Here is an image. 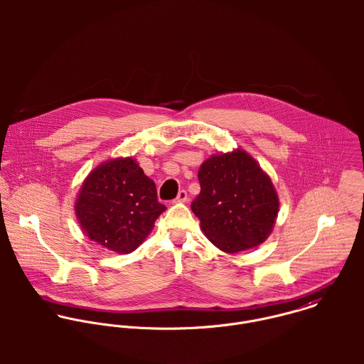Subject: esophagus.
<instances>
[{
  "label": "esophagus",
  "mask_w": 364,
  "mask_h": 364,
  "mask_svg": "<svg viewBox=\"0 0 364 364\" xmlns=\"http://www.w3.org/2000/svg\"><path fill=\"white\" fill-rule=\"evenodd\" d=\"M188 200V192L185 191V189H182V191H179V193H178V196L175 198V203H185Z\"/></svg>",
  "instance_id": "esophagus-1"
}]
</instances>
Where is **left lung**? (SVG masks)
Wrapping results in <instances>:
<instances>
[{"instance_id": "8db88e82", "label": "left lung", "mask_w": 364, "mask_h": 364, "mask_svg": "<svg viewBox=\"0 0 364 364\" xmlns=\"http://www.w3.org/2000/svg\"><path fill=\"white\" fill-rule=\"evenodd\" d=\"M200 193L191 208L217 248L235 254L262 244L279 199L269 176L245 151L210 156L199 169Z\"/></svg>"}]
</instances>
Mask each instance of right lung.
Returning <instances> with one entry per match:
<instances>
[{
	"label": "right lung",
	"mask_w": 364,
	"mask_h": 364,
	"mask_svg": "<svg viewBox=\"0 0 364 364\" xmlns=\"http://www.w3.org/2000/svg\"><path fill=\"white\" fill-rule=\"evenodd\" d=\"M164 210L156 183L132 158L113 159L95 168L75 203L84 232L119 254L134 251Z\"/></svg>",
	"instance_id": "obj_1"
}]
</instances>
